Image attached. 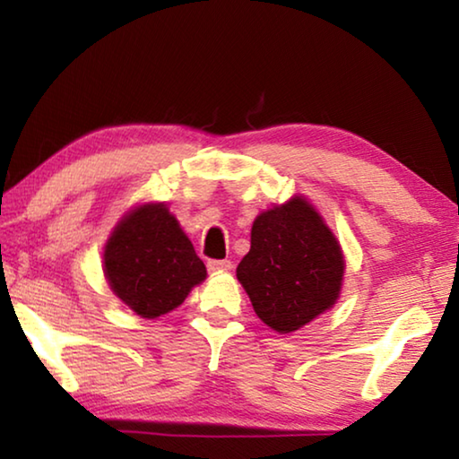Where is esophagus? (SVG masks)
<instances>
[{
  "instance_id": "obj_1",
  "label": "esophagus",
  "mask_w": 459,
  "mask_h": 459,
  "mask_svg": "<svg viewBox=\"0 0 459 459\" xmlns=\"http://www.w3.org/2000/svg\"><path fill=\"white\" fill-rule=\"evenodd\" d=\"M206 267L211 273H222V271H230L232 269V263L227 259H212L206 263Z\"/></svg>"
}]
</instances>
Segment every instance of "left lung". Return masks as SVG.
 <instances>
[{
	"mask_svg": "<svg viewBox=\"0 0 459 459\" xmlns=\"http://www.w3.org/2000/svg\"><path fill=\"white\" fill-rule=\"evenodd\" d=\"M340 243L304 196L261 212L251 251L237 267L255 314L279 333L299 330L330 309L344 279Z\"/></svg>",
	"mask_w": 459,
	"mask_h": 459,
	"instance_id": "1",
	"label": "left lung"
}]
</instances>
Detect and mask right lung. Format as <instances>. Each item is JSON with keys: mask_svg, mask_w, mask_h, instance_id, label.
<instances>
[{"mask_svg": "<svg viewBox=\"0 0 459 459\" xmlns=\"http://www.w3.org/2000/svg\"><path fill=\"white\" fill-rule=\"evenodd\" d=\"M103 271L113 293L137 316L172 312L206 279V267L164 202L129 211L108 237Z\"/></svg>", "mask_w": 459, "mask_h": 459, "instance_id": "obj_1", "label": "right lung"}]
</instances>
